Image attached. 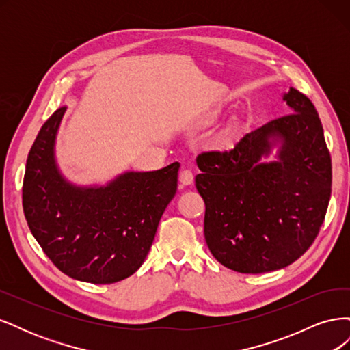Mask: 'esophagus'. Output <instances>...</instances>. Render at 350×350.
<instances>
[{
  "instance_id": "34e87169",
  "label": "esophagus",
  "mask_w": 350,
  "mask_h": 350,
  "mask_svg": "<svg viewBox=\"0 0 350 350\" xmlns=\"http://www.w3.org/2000/svg\"><path fill=\"white\" fill-rule=\"evenodd\" d=\"M193 181H194V175L189 169H184V171H181V174H179V183L183 185H189L193 184Z\"/></svg>"
}]
</instances>
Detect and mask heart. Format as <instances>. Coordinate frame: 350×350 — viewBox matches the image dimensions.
I'll return each instance as SVG.
<instances>
[{"instance_id": "b5f03b06", "label": "heart", "mask_w": 350, "mask_h": 350, "mask_svg": "<svg viewBox=\"0 0 350 350\" xmlns=\"http://www.w3.org/2000/svg\"><path fill=\"white\" fill-rule=\"evenodd\" d=\"M219 115H220V111H215L213 113H211V115H210V118H211V120H216Z\"/></svg>"}]
</instances>
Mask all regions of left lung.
I'll use <instances>...</instances> for the list:
<instances>
[{"mask_svg": "<svg viewBox=\"0 0 350 350\" xmlns=\"http://www.w3.org/2000/svg\"><path fill=\"white\" fill-rule=\"evenodd\" d=\"M291 112L245 134L229 152L197 157L213 257L239 273L289 266L311 247L332 196V159L312 102L291 88ZM274 146V161L264 163Z\"/></svg>", "mask_w": 350, "mask_h": 350, "instance_id": "1", "label": "left lung"}]
</instances>
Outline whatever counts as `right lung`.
<instances>
[{"mask_svg": "<svg viewBox=\"0 0 350 350\" xmlns=\"http://www.w3.org/2000/svg\"><path fill=\"white\" fill-rule=\"evenodd\" d=\"M62 107L31 146L23 210L31 235L67 276L108 284L140 269L159 220L176 193L179 163L159 171L120 174L107 185H76L61 174L55 142Z\"/></svg>", "mask_w": 350, "mask_h": 350, "instance_id": "obj_1", "label": "right lung"}]
</instances>
